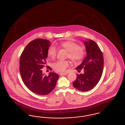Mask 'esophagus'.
I'll use <instances>...</instances> for the list:
<instances>
[{
  "label": "esophagus",
  "mask_w": 125,
  "mask_h": 125,
  "mask_svg": "<svg viewBox=\"0 0 125 125\" xmlns=\"http://www.w3.org/2000/svg\"><path fill=\"white\" fill-rule=\"evenodd\" d=\"M67 74V73H59V75H60V76H63V75H65Z\"/></svg>",
  "instance_id": "1"
}]
</instances>
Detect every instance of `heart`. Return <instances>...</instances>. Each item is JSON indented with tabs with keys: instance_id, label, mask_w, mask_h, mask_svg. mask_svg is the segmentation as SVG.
Wrapping results in <instances>:
<instances>
[{
	"instance_id": "obj_1",
	"label": "heart",
	"mask_w": 125,
	"mask_h": 125,
	"mask_svg": "<svg viewBox=\"0 0 125 125\" xmlns=\"http://www.w3.org/2000/svg\"><path fill=\"white\" fill-rule=\"evenodd\" d=\"M60 47L62 48L68 52L67 57L69 58L74 63L82 62L86 56L85 51L81 46L75 42L72 41L61 42ZM58 52L57 49L54 46H51L48 49V56L52 59H54ZM70 65L68 60H60L54 63L53 68L55 71L63 73L65 71L67 68Z\"/></svg>"
}]
</instances>
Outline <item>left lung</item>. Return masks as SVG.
I'll return each instance as SVG.
<instances>
[{
	"instance_id": "left-lung-1",
	"label": "left lung",
	"mask_w": 125,
	"mask_h": 125,
	"mask_svg": "<svg viewBox=\"0 0 125 125\" xmlns=\"http://www.w3.org/2000/svg\"><path fill=\"white\" fill-rule=\"evenodd\" d=\"M87 56L82 63L75 69H84V73L77 74L73 83V87L81 91L92 89L101 79L104 68V57L100 49L92 40L84 41Z\"/></svg>"
}]
</instances>
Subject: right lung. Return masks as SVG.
Returning <instances> with one entry per match:
<instances>
[{"label": "right lung", "mask_w": 125, "mask_h": 125, "mask_svg": "<svg viewBox=\"0 0 125 125\" xmlns=\"http://www.w3.org/2000/svg\"><path fill=\"white\" fill-rule=\"evenodd\" d=\"M50 45L49 40L36 39L26 46L20 57L19 69L23 83L32 92L40 95L51 93L59 78L55 73L51 72L48 76L42 73ZM48 68L52 69L50 66Z\"/></svg>", "instance_id": "1"}]
</instances>
